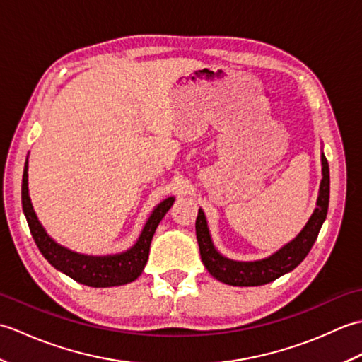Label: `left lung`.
I'll return each mask as SVG.
<instances>
[{
  "label": "left lung",
  "mask_w": 362,
  "mask_h": 362,
  "mask_svg": "<svg viewBox=\"0 0 362 362\" xmlns=\"http://www.w3.org/2000/svg\"><path fill=\"white\" fill-rule=\"evenodd\" d=\"M322 175L324 177H322L320 182L317 209L314 210L308 224L305 226L296 240H292L289 244L266 259L252 261V263H240V261L222 257L211 243L204 211L199 210L196 219V236L202 263L205 264L206 271L216 280L232 284V286H261V284L271 283L279 279V276L291 272L292 269H296L305 259V257L308 255L314 243H316L320 227L324 224L328 213L329 168L324 153H322Z\"/></svg>",
  "instance_id": "1"
}]
</instances>
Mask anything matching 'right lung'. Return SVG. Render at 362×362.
Returning <instances> with one entry per match:
<instances>
[{"mask_svg": "<svg viewBox=\"0 0 362 362\" xmlns=\"http://www.w3.org/2000/svg\"><path fill=\"white\" fill-rule=\"evenodd\" d=\"M173 202L174 197H168L163 202L157 205V209L152 211L151 218L146 222L136 244L130 250L112 257L79 255V253H74L62 247V245L56 244L48 235H46L43 227L40 226V222H38L35 216L28 193V160L25 163V171H23V211H25L30 235H33L38 250H40L42 255L49 261V264L59 269L60 272H64L78 283H82L86 284V286L91 288L119 286V284L130 283L140 276L146 263H148L152 236L156 233L158 222L163 219L166 211L171 209Z\"/></svg>", "mask_w": 362, "mask_h": 362, "instance_id": "1", "label": "right lung"}]
</instances>
